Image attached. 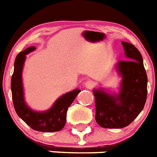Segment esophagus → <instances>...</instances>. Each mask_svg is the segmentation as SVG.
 Wrapping results in <instances>:
<instances>
[{
	"instance_id": "esophagus-1",
	"label": "esophagus",
	"mask_w": 157,
	"mask_h": 157,
	"mask_svg": "<svg viewBox=\"0 0 157 157\" xmlns=\"http://www.w3.org/2000/svg\"><path fill=\"white\" fill-rule=\"evenodd\" d=\"M84 86L87 89H91L94 86V82L92 81H91V80H87L86 82H85Z\"/></svg>"
}]
</instances>
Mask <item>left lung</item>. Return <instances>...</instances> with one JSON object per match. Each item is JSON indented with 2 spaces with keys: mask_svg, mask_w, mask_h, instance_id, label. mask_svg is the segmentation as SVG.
Masks as SVG:
<instances>
[{
  "mask_svg": "<svg viewBox=\"0 0 157 157\" xmlns=\"http://www.w3.org/2000/svg\"><path fill=\"white\" fill-rule=\"evenodd\" d=\"M127 60L117 64L121 76L118 94L103 89L93 90L96 103V121L104 128L126 127L141 113L146 103L147 77L140 51L127 42H121Z\"/></svg>",
  "mask_w": 157,
  "mask_h": 157,
  "instance_id": "8db88e82",
  "label": "left lung"
}]
</instances>
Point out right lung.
Segmentation results:
<instances>
[{
	"mask_svg": "<svg viewBox=\"0 0 157 157\" xmlns=\"http://www.w3.org/2000/svg\"><path fill=\"white\" fill-rule=\"evenodd\" d=\"M36 48L31 46L19 52L14 61V70L11 78V91L13 107L17 116L22 119L31 128L41 132H56L62 130L66 121V113L69 106L79 93V89L67 92L54 103L52 107L44 112H36L28 107L25 102L22 86V69L26 55Z\"/></svg>",
	"mask_w": 157,
	"mask_h": 157,
	"instance_id": "1",
	"label": "right lung"
}]
</instances>
